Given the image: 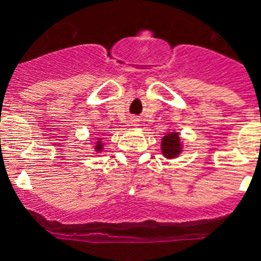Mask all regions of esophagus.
Masks as SVG:
<instances>
[{
  "label": "esophagus",
  "mask_w": 261,
  "mask_h": 261,
  "mask_svg": "<svg viewBox=\"0 0 261 261\" xmlns=\"http://www.w3.org/2000/svg\"><path fill=\"white\" fill-rule=\"evenodd\" d=\"M138 123H139L138 119H131V124H133V126H137Z\"/></svg>",
  "instance_id": "1"
}]
</instances>
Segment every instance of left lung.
Listing matches in <instances>:
<instances>
[{"label": "left lung", "instance_id": "left-lung-1", "mask_svg": "<svg viewBox=\"0 0 261 261\" xmlns=\"http://www.w3.org/2000/svg\"><path fill=\"white\" fill-rule=\"evenodd\" d=\"M161 150L167 159H174L181 151V143L177 133H169L161 141Z\"/></svg>", "mask_w": 261, "mask_h": 261}]
</instances>
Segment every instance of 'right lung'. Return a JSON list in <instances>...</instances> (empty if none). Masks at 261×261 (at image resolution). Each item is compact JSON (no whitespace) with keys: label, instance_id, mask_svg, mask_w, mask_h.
Listing matches in <instances>:
<instances>
[{"label":"right lung","instance_id":"add662e5","mask_svg":"<svg viewBox=\"0 0 261 261\" xmlns=\"http://www.w3.org/2000/svg\"><path fill=\"white\" fill-rule=\"evenodd\" d=\"M94 149H96L97 151H101V149H102L101 141H97V142H96V146H94Z\"/></svg>","mask_w":261,"mask_h":261}]
</instances>
